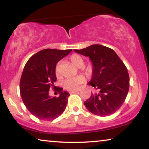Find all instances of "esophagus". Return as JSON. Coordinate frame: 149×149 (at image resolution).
Here are the masks:
<instances>
[{
    "mask_svg": "<svg viewBox=\"0 0 149 149\" xmlns=\"http://www.w3.org/2000/svg\"><path fill=\"white\" fill-rule=\"evenodd\" d=\"M79 90H75V91H71L70 92V94H72V93H77V92H79Z\"/></svg>",
    "mask_w": 149,
    "mask_h": 149,
    "instance_id": "obj_1",
    "label": "esophagus"
}]
</instances>
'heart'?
Wrapping results in <instances>:
<instances>
[{"label":"heart","instance_id":"heart-1","mask_svg":"<svg viewBox=\"0 0 149 149\" xmlns=\"http://www.w3.org/2000/svg\"><path fill=\"white\" fill-rule=\"evenodd\" d=\"M70 60L71 63L75 66L81 67L83 64V60L80 56L77 54H73L70 56ZM83 72H85L87 74H90L91 69L89 68H83ZM56 74H59L58 68L57 67L56 70ZM85 78L82 75H79V76L74 77H70V78H67L63 81V86L65 89H68L69 91H75L79 89L80 85L84 82Z\"/></svg>","mask_w":149,"mask_h":149}]
</instances>
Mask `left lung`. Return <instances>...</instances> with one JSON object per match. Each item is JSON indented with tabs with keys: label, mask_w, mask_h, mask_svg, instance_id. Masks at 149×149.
<instances>
[{
	"label": "left lung",
	"mask_w": 149,
	"mask_h": 149,
	"mask_svg": "<svg viewBox=\"0 0 149 149\" xmlns=\"http://www.w3.org/2000/svg\"><path fill=\"white\" fill-rule=\"evenodd\" d=\"M77 54L89 57L92 62V77L88 85L97 91L84 102L89 111L104 117L115 113L123 105L130 87L127 69L114 50L92 45Z\"/></svg>",
	"instance_id": "8db88e82"
}]
</instances>
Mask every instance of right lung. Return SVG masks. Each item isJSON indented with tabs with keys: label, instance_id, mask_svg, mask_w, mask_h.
<instances>
[{
	"label": "right lung",
	"instance_id": "right-lung-1",
	"mask_svg": "<svg viewBox=\"0 0 149 149\" xmlns=\"http://www.w3.org/2000/svg\"><path fill=\"white\" fill-rule=\"evenodd\" d=\"M71 52L72 49L41 50L33 55L24 66L20 80V94L27 109L38 119L53 120L66 109L70 94L57 87L55 90L58 91L59 96L51 97L48 91L57 80V63Z\"/></svg>",
	"mask_w": 149,
	"mask_h": 149
}]
</instances>
